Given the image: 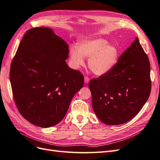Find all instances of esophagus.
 <instances>
[{
    "label": "esophagus",
    "mask_w": 160,
    "mask_h": 160,
    "mask_svg": "<svg viewBox=\"0 0 160 160\" xmlns=\"http://www.w3.org/2000/svg\"><path fill=\"white\" fill-rule=\"evenodd\" d=\"M89 78L88 77H85V78H84V81H85V83H86V84H88L89 82Z\"/></svg>",
    "instance_id": "1"
}]
</instances>
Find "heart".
Instances as JSON below:
<instances>
[{"label":"heart","instance_id":"b5f03b06","mask_svg":"<svg viewBox=\"0 0 160 160\" xmlns=\"http://www.w3.org/2000/svg\"><path fill=\"white\" fill-rule=\"evenodd\" d=\"M69 53L75 69L83 66L84 57H89V68L97 75H105L112 70L117 64L119 54L117 47L101 38L81 41L77 47L71 48Z\"/></svg>","mask_w":160,"mask_h":160}]
</instances>
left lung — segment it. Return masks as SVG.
I'll return each instance as SVG.
<instances>
[{
  "label": "left lung",
  "instance_id": "1",
  "mask_svg": "<svg viewBox=\"0 0 160 160\" xmlns=\"http://www.w3.org/2000/svg\"><path fill=\"white\" fill-rule=\"evenodd\" d=\"M151 86L149 61L136 37L112 70L90 81L92 107L105 124L125 123L146 103Z\"/></svg>",
  "mask_w": 160,
  "mask_h": 160
}]
</instances>
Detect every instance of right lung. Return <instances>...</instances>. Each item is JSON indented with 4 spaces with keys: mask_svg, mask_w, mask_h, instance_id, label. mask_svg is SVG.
<instances>
[{
    "mask_svg": "<svg viewBox=\"0 0 160 160\" xmlns=\"http://www.w3.org/2000/svg\"><path fill=\"white\" fill-rule=\"evenodd\" d=\"M68 55V44L50 28H31L19 44L10 81L18 111L32 124L49 128L59 123L83 88V75L67 65Z\"/></svg>",
    "mask_w": 160,
    "mask_h": 160,
    "instance_id": "right-lung-1",
    "label": "right lung"
}]
</instances>
